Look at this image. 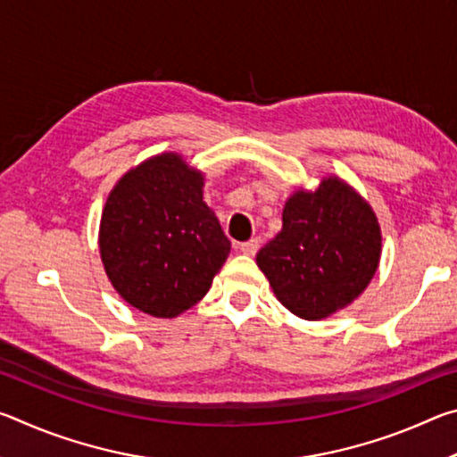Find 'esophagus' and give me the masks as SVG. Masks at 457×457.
<instances>
[{"instance_id": "1", "label": "esophagus", "mask_w": 457, "mask_h": 457, "mask_svg": "<svg viewBox=\"0 0 457 457\" xmlns=\"http://www.w3.org/2000/svg\"><path fill=\"white\" fill-rule=\"evenodd\" d=\"M258 247H260V239L252 237V239H247V242L239 244V252L245 253V256H253V253L258 252Z\"/></svg>"}]
</instances>
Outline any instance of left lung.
I'll list each match as a JSON object with an SVG mask.
<instances>
[{
  "label": "left lung",
  "instance_id": "left-lung-1",
  "mask_svg": "<svg viewBox=\"0 0 457 457\" xmlns=\"http://www.w3.org/2000/svg\"><path fill=\"white\" fill-rule=\"evenodd\" d=\"M381 260V228L349 183L324 177L298 189L282 212V229L262 247L258 268L276 298L304 320H320L359 298Z\"/></svg>",
  "mask_w": 457,
  "mask_h": 457
}]
</instances>
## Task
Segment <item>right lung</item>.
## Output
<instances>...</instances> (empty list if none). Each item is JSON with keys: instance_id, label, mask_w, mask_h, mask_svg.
<instances>
[{"instance_id": "add662e5", "label": "right lung", "mask_w": 457, "mask_h": 457, "mask_svg": "<svg viewBox=\"0 0 457 457\" xmlns=\"http://www.w3.org/2000/svg\"><path fill=\"white\" fill-rule=\"evenodd\" d=\"M100 258L122 300L154 319L197 304L231 244L204 201V173L161 153L120 177L100 218Z\"/></svg>"}]
</instances>
